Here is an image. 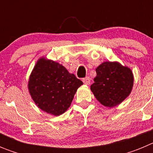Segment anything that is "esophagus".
Here are the masks:
<instances>
[{
  "label": "esophagus",
  "instance_id": "1",
  "mask_svg": "<svg viewBox=\"0 0 153 153\" xmlns=\"http://www.w3.org/2000/svg\"><path fill=\"white\" fill-rule=\"evenodd\" d=\"M83 82L86 85H89L90 83V78L89 76H86L83 79Z\"/></svg>",
  "mask_w": 153,
  "mask_h": 153
}]
</instances>
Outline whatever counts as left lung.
<instances>
[{
    "label": "left lung",
    "instance_id": "obj_1",
    "mask_svg": "<svg viewBox=\"0 0 153 153\" xmlns=\"http://www.w3.org/2000/svg\"><path fill=\"white\" fill-rule=\"evenodd\" d=\"M96 72L97 76L90 89L103 106L113 107L129 95L133 86L130 69L117 62H104L97 67Z\"/></svg>",
    "mask_w": 153,
    "mask_h": 153
}]
</instances>
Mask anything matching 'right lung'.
Instances as JSON below:
<instances>
[{
    "mask_svg": "<svg viewBox=\"0 0 153 153\" xmlns=\"http://www.w3.org/2000/svg\"><path fill=\"white\" fill-rule=\"evenodd\" d=\"M83 82L56 62L41 58L30 76L28 88L42 110L60 116L70 107L74 94Z\"/></svg>",
    "mask_w": 153,
    "mask_h": 153,
    "instance_id": "add662e5",
    "label": "right lung"
}]
</instances>
